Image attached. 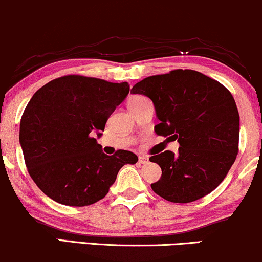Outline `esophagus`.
Returning <instances> with one entry per match:
<instances>
[{
  "label": "esophagus",
  "instance_id": "1",
  "mask_svg": "<svg viewBox=\"0 0 262 262\" xmlns=\"http://www.w3.org/2000/svg\"><path fill=\"white\" fill-rule=\"evenodd\" d=\"M148 158L146 156H139V164H147Z\"/></svg>",
  "mask_w": 262,
  "mask_h": 262
}]
</instances>
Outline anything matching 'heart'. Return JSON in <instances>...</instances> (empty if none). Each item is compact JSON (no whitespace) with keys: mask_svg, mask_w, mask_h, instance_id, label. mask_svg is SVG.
I'll return each instance as SVG.
<instances>
[{"mask_svg":"<svg viewBox=\"0 0 262 262\" xmlns=\"http://www.w3.org/2000/svg\"><path fill=\"white\" fill-rule=\"evenodd\" d=\"M142 100H145V98L140 97V95H137V97L130 98V99H129V101H128V106H133V105H137Z\"/></svg>","mask_w":262,"mask_h":262,"instance_id":"heart-1","label":"heart"}]
</instances>
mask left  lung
<instances>
[{
  "label": "left lung",
  "instance_id": "1",
  "mask_svg": "<svg viewBox=\"0 0 262 262\" xmlns=\"http://www.w3.org/2000/svg\"><path fill=\"white\" fill-rule=\"evenodd\" d=\"M130 93L151 99L160 120L156 134L180 145L178 154L164 151L150 157L162 169L152 190L169 202L188 203L219 186L238 154L239 114L232 94L193 70L150 76Z\"/></svg>",
  "mask_w": 262,
  "mask_h": 262
}]
</instances>
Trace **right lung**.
<instances>
[{"label": "right lung", "instance_id": "1", "mask_svg": "<svg viewBox=\"0 0 262 262\" xmlns=\"http://www.w3.org/2000/svg\"><path fill=\"white\" fill-rule=\"evenodd\" d=\"M128 82L69 75L39 88L25 107L19 141L30 177L53 201L84 207L100 201L124 164L137 155H105L100 138L107 118L127 98Z\"/></svg>", "mask_w": 262, "mask_h": 262}]
</instances>
